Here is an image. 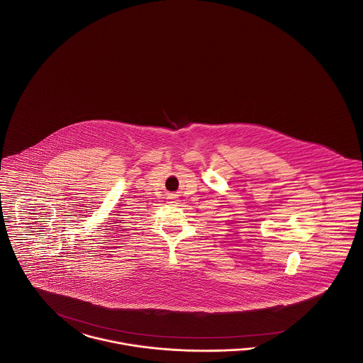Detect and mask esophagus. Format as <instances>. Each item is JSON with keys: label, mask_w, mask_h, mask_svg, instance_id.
<instances>
[{"label": "esophagus", "mask_w": 363, "mask_h": 363, "mask_svg": "<svg viewBox=\"0 0 363 363\" xmlns=\"http://www.w3.org/2000/svg\"><path fill=\"white\" fill-rule=\"evenodd\" d=\"M168 202H169V203H177V202H179V199H177V196H176V195H169V196H168Z\"/></svg>", "instance_id": "1"}]
</instances>
